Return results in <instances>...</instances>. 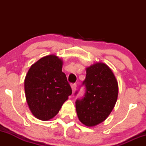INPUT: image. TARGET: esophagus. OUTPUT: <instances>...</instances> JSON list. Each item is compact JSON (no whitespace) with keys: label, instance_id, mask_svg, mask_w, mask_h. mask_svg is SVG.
Wrapping results in <instances>:
<instances>
[{"label":"esophagus","instance_id":"esophagus-1","mask_svg":"<svg viewBox=\"0 0 146 146\" xmlns=\"http://www.w3.org/2000/svg\"><path fill=\"white\" fill-rule=\"evenodd\" d=\"M76 87H77V85L75 84H71V89H72V92H73V93H74L75 90H76Z\"/></svg>","mask_w":146,"mask_h":146}]
</instances>
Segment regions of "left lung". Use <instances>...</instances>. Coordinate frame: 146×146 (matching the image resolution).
Returning a JSON list of instances; mask_svg holds the SVG:
<instances>
[{
	"label": "left lung",
	"mask_w": 146,
	"mask_h": 146,
	"mask_svg": "<svg viewBox=\"0 0 146 146\" xmlns=\"http://www.w3.org/2000/svg\"><path fill=\"white\" fill-rule=\"evenodd\" d=\"M83 84L86 93L75 102L77 115L84 125L93 127L105 121L115 107L118 97V82L109 66L96 62L86 68Z\"/></svg>",
	"instance_id": "1"
}]
</instances>
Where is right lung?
Instances as JSON below:
<instances>
[{
    "instance_id": "obj_1",
    "label": "right lung",
    "mask_w": 146,
    "mask_h": 146,
    "mask_svg": "<svg viewBox=\"0 0 146 146\" xmlns=\"http://www.w3.org/2000/svg\"><path fill=\"white\" fill-rule=\"evenodd\" d=\"M63 60L48 55L33 64L25 79L26 100L31 113L42 121L53 118L71 95Z\"/></svg>"
}]
</instances>
